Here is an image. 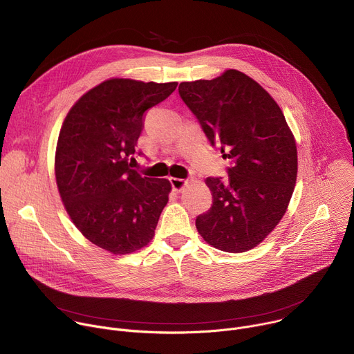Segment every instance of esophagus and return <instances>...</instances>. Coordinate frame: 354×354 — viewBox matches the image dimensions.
Returning a JSON list of instances; mask_svg holds the SVG:
<instances>
[{
	"label": "esophagus",
	"instance_id": "esophagus-1",
	"mask_svg": "<svg viewBox=\"0 0 354 354\" xmlns=\"http://www.w3.org/2000/svg\"><path fill=\"white\" fill-rule=\"evenodd\" d=\"M169 180H171L172 189H174L175 192H180V190L185 187V185L187 183L185 179H180V178H169Z\"/></svg>",
	"mask_w": 354,
	"mask_h": 354
}]
</instances>
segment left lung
Instances as JSON below:
<instances>
[{"label": "left lung", "mask_w": 354, "mask_h": 354, "mask_svg": "<svg viewBox=\"0 0 354 354\" xmlns=\"http://www.w3.org/2000/svg\"><path fill=\"white\" fill-rule=\"evenodd\" d=\"M179 95L231 161L227 180L206 179L213 205L196 228L224 252L255 248L283 218L295 186L297 147L286 118L268 91L238 70L180 82Z\"/></svg>", "instance_id": "left-lung-1"}]
</instances>
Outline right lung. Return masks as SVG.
I'll list each match as a JSON object with an SVG mask.
<instances>
[{"mask_svg": "<svg viewBox=\"0 0 354 354\" xmlns=\"http://www.w3.org/2000/svg\"><path fill=\"white\" fill-rule=\"evenodd\" d=\"M176 86L106 80L84 93L63 122L55 161L60 197L80 232L111 254L145 246L168 203L171 182L140 175L129 160L144 113Z\"/></svg>", "mask_w": 354, "mask_h": 354, "instance_id": "right-lung-1", "label": "right lung"}]
</instances>
